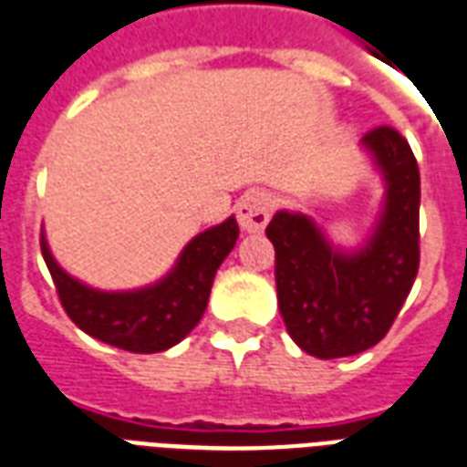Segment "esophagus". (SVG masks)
<instances>
[{"instance_id": "1", "label": "esophagus", "mask_w": 467, "mask_h": 467, "mask_svg": "<svg viewBox=\"0 0 467 467\" xmlns=\"http://www.w3.org/2000/svg\"><path fill=\"white\" fill-rule=\"evenodd\" d=\"M272 213V201L262 191H247L237 201V223L244 233H259L265 230Z\"/></svg>"}]
</instances>
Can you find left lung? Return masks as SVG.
Listing matches in <instances>:
<instances>
[{
    "instance_id": "left-lung-1",
    "label": "left lung",
    "mask_w": 467,
    "mask_h": 467,
    "mask_svg": "<svg viewBox=\"0 0 467 467\" xmlns=\"http://www.w3.org/2000/svg\"><path fill=\"white\" fill-rule=\"evenodd\" d=\"M384 181L365 244L340 249L308 215L279 210L266 225L276 252V296L294 343L313 358L358 355L387 336L419 272L421 178L409 141L391 127L362 137Z\"/></svg>"
}]
</instances>
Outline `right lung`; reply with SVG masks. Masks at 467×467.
Listing matches in <instances>:
<instances>
[{"mask_svg":"<svg viewBox=\"0 0 467 467\" xmlns=\"http://www.w3.org/2000/svg\"><path fill=\"white\" fill-rule=\"evenodd\" d=\"M237 237L240 227L234 218L202 230L183 247L163 279L134 291H99L70 276L53 259L46 234H41V252L60 304L78 328L107 345L149 355L169 350L198 326L215 272Z\"/></svg>","mask_w":467,"mask_h":467,"instance_id":"obj_1","label":"right lung"}]
</instances>
